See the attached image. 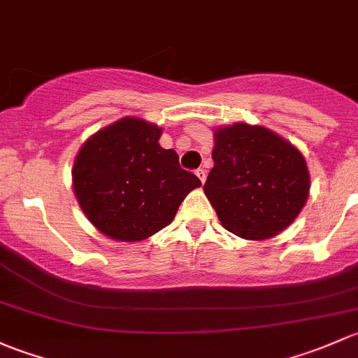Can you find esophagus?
Returning a JSON list of instances; mask_svg holds the SVG:
<instances>
[{
  "label": "esophagus",
  "mask_w": 358,
  "mask_h": 358,
  "mask_svg": "<svg viewBox=\"0 0 358 358\" xmlns=\"http://www.w3.org/2000/svg\"><path fill=\"white\" fill-rule=\"evenodd\" d=\"M196 176H198V179L201 180V182H205V180H206V171H205V169H196Z\"/></svg>",
  "instance_id": "34e87169"
}]
</instances>
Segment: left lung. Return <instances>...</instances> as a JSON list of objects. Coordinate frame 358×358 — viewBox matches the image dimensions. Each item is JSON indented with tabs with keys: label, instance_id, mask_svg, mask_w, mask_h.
Returning <instances> with one entry per match:
<instances>
[{
	"label": "left lung",
	"instance_id": "left-lung-1",
	"mask_svg": "<svg viewBox=\"0 0 358 358\" xmlns=\"http://www.w3.org/2000/svg\"><path fill=\"white\" fill-rule=\"evenodd\" d=\"M206 198L229 233L272 238L289 226L308 196L303 155L260 125L234 124L215 132Z\"/></svg>",
	"mask_w": 358,
	"mask_h": 358
}]
</instances>
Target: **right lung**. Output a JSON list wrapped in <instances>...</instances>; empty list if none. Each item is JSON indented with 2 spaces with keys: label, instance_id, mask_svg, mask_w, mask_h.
I'll use <instances>...</instances> for the list:
<instances>
[{
  "label": "right lung",
  "instance_id": "right-lung-1",
  "mask_svg": "<svg viewBox=\"0 0 358 358\" xmlns=\"http://www.w3.org/2000/svg\"><path fill=\"white\" fill-rule=\"evenodd\" d=\"M162 129L125 117L87 139L73 164V193L96 229L119 241H141L174 220L201 180L162 148Z\"/></svg>",
  "mask_w": 358,
  "mask_h": 358
}]
</instances>
